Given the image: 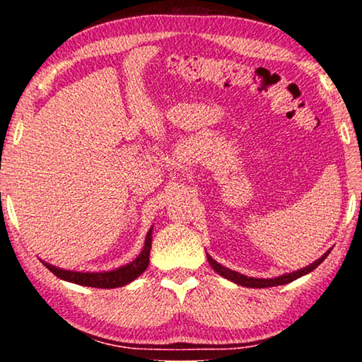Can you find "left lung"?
Here are the masks:
<instances>
[{
	"label": "left lung",
	"instance_id": "8db88e82",
	"mask_svg": "<svg viewBox=\"0 0 362 362\" xmlns=\"http://www.w3.org/2000/svg\"><path fill=\"white\" fill-rule=\"evenodd\" d=\"M329 255V250L326 254H324L321 259H317L316 262H313L311 263V265H308V267H305V268H302V269H298V272H293V273H289V274H283V276H279V278H273V279H259V278H250V276H244V274H241V273H238V272H231L230 268H226V267H223V265H220V263H217L216 260L212 259L211 255H207V260H209V263H211V267L216 269V272L220 274V276H223V278H226V279H230V281H233V283H236V284H240V286H246V287H273V286H283V284H287V283H291V281H293V279H297V278H300V276H303V274H306V273H310V272H313V269L316 268V267H320L321 263L324 262V259H326V257Z\"/></svg>",
	"mask_w": 362,
	"mask_h": 362
}]
</instances>
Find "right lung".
Masks as SVG:
<instances>
[{
  "mask_svg": "<svg viewBox=\"0 0 362 362\" xmlns=\"http://www.w3.org/2000/svg\"><path fill=\"white\" fill-rule=\"evenodd\" d=\"M151 230L146 233L145 238V246L142 252L139 254L136 260H132L127 265L116 268L113 272H105V273H81V272H70V269H60L57 267L49 265L45 263V267L56 274L57 278L70 281V283L81 284V286H89V287H99V289H113V287H121L129 284L131 281L136 279L137 276L142 274L146 267H148L150 262V249H151Z\"/></svg>",
  "mask_w": 362,
  "mask_h": 362,
  "instance_id": "add662e5",
  "label": "right lung"
}]
</instances>
